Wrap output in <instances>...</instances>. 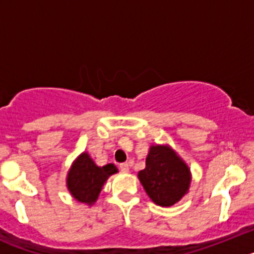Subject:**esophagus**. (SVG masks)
Returning <instances> with one entry per match:
<instances>
[{"label":"esophagus","mask_w":254,"mask_h":254,"mask_svg":"<svg viewBox=\"0 0 254 254\" xmlns=\"http://www.w3.org/2000/svg\"><path fill=\"white\" fill-rule=\"evenodd\" d=\"M120 169H121V172L127 173V172H128V170H129L128 164H127V163H122V164H120Z\"/></svg>","instance_id":"obj_1"}]
</instances>
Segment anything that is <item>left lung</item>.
I'll return each instance as SVG.
<instances>
[{"instance_id":"1","label":"left lung","mask_w":254,"mask_h":254,"mask_svg":"<svg viewBox=\"0 0 254 254\" xmlns=\"http://www.w3.org/2000/svg\"><path fill=\"white\" fill-rule=\"evenodd\" d=\"M138 179L152 202L169 207L190 190V172L172 147L152 145L147 154L146 167L138 172Z\"/></svg>"}]
</instances>
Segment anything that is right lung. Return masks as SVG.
Listing matches in <instances>:
<instances>
[{"instance_id": "obj_1", "label": "right lung", "mask_w": 254, "mask_h": 254, "mask_svg": "<svg viewBox=\"0 0 254 254\" xmlns=\"http://www.w3.org/2000/svg\"><path fill=\"white\" fill-rule=\"evenodd\" d=\"M113 164L98 167L87 152H82L67 174V188L78 202L93 205L107 179L117 173Z\"/></svg>"}]
</instances>
